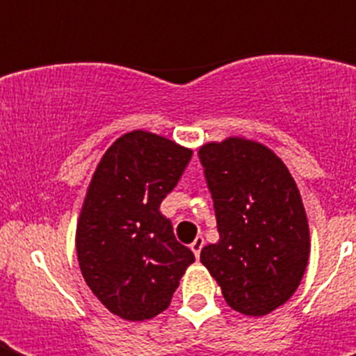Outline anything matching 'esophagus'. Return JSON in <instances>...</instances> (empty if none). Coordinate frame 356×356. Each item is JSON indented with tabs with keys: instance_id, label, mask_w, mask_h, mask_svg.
Segmentation results:
<instances>
[{
	"instance_id": "esophagus-1",
	"label": "esophagus",
	"mask_w": 356,
	"mask_h": 356,
	"mask_svg": "<svg viewBox=\"0 0 356 356\" xmlns=\"http://www.w3.org/2000/svg\"><path fill=\"white\" fill-rule=\"evenodd\" d=\"M203 245H205V238L203 236H197L194 240V242L190 243V249L194 251V254L200 259V254H201V249H203Z\"/></svg>"
}]
</instances>
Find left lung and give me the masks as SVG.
<instances>
[{
  "label": "left lung",
  "instance_id": "8db88e82",
  "mask_svg": "<svg viewBox=\"0 0 356 356\" xmlns=\"http://www.w3.org/2000/svg\"><path fill=\"white\" fill-rule=\"evenodd\" d=\"M220 240L201 262L231 309L264 316L298 290L310 253L309 222L298 184L266 145L227 138L200 147Z\"/></svg>",
  "mask_w": 356,
  "mask_h": 356
}]
</instances>
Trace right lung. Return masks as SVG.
<instances>
[{"instance_id":"right-lung-1","label":"right lung","mask_w":356,"mask_h":356,"mask_svg":"<svg viewBox=\"0 0 356 356\" xmlns=\"http://www.w3.org/2000/svg\"><path fill=\"white\" fill-rule=\"evenodd\" d=\"M190 159L192 149L133 131L108 147L94 172L77 223V259L94 296L123 320L166 310L195 260L161 214Z\"/></svg>"}]
</instances>
